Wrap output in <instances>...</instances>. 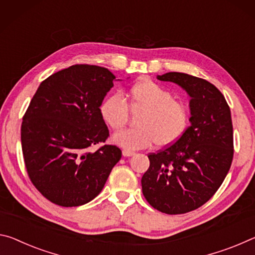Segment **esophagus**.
Segmentation results:
<instances>
[{"label":"esophagus","mask_w":255,"mask_h":255,"mask_svg":"<svg viewBox=\"0 0 255 255\" xmlns=\"http://www.w3.org/2000/svg\"><path fill=\"white\" fill-rule=\"evenodd\" d=\"M122 153H123L124 157H131V156L134 155V152L131 151V150H127V149H124L123 151H122Z\"/></svg>","instance_id":"34e87169"}]
</instances>
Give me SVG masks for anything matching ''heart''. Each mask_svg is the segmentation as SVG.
Instances as JSON below:
<instances>
[{"instance_id": "b5f03b06", "label": "heart", "mask_w": 255, "mask_h": 255, "mask_svg": "<svg viewBox=\"0 0 255 255\" xmlns=\"http://www.w3.org/2000/svg\"><path fill=\"white\" fill-rule=\"evenodd\" d=\"M130 106L141 111L135 128H127L113 135L112 141L127 150L150 147H169L181 139L189 125V111L173 94L150 79H142L130 89ZM100 115L113 130H121L128 120V103L121 93H114L103 100Z\"/></svg>"}]
</instances>
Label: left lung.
<instances>
[{
	"label": "left lung",
	"instance_id": "8db88e82",
	"mask_svg": "<svg viewBox=\"0 0 255 255\" xmlns=\"http://www.w3.org/2000/svg\"><path fill=\"white\" fill-rule=\"evenodd\" d=\"M176 83L190 97V123L183 136L148 156L142 193L155 209L178 215L198 209L214 195L231 168L234 145L231 110L209 81L186 73L157 76Z\"/></svg>",
	"mask_w": 255,
	"mask_h": 255
}]
</instances>
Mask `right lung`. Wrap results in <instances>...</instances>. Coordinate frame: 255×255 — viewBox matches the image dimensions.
<instances>
[{"instance_id":"1","label":"right lung","mask_w":255,"mask_h":255,"mask_svg":"<svg viewBox=\"0 0 255 255\" xmlns=\"http://www.w3.org/2000/svg\"><path fill=\"white\" fill-rule=\"evenodd\" d=\"M115 76L97 65L77 64L40 83L23 116L21 145L32 184L62 207L88 203L102 192L122 157L105 144L108 128L99 108Z\"/></svg>"}]
</instances>
